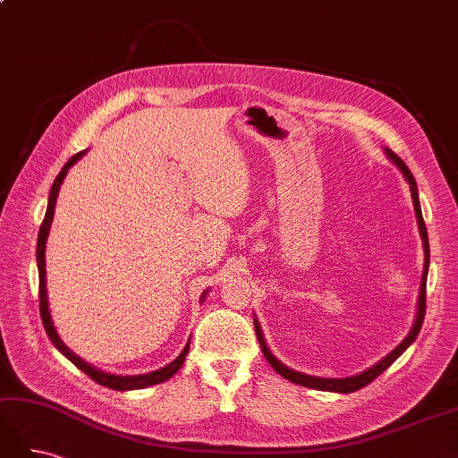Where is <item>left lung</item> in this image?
<instances>
[{"mask_svg":"<svg viewBox=\"0 0 458 458\" xmlns=\"http://www.w3.org/2000/svg\"><path fill=\"white\" fill-rule=\"evenodd\" d=\"M386 155L392 158V162L397 165V168L403 172L405 179L411 185V195H412V202H414V212H417V219H419V231H420V237L424 241V273H422V284H420V298H419V313H417V321H414V327L411 328L409 336L401 342L397 348L387 353L382 361H378L374 367H370L369 370L357 374V377H348V378H317V377H310V374H301V372H296L293 369L284 367L279 359H275L273 353L267 350L266 342H263V336H261V330H259V325L258 321H254V327H256V335H258V342H259V348L263 352V355H266L267 363L281 374L283 378L294 382V384H300V386H306V387H313V390H323V392H340V394H352V392H357L361 390V387H365L367 384H370L374 378H378L380 374L390 367L395 359L403 353L409 345L414 342V338L419 336V332L422 328V323H424V313H426V276H428V266H429V244H428V231H426V225H424V217H422V210H420V202H419V191H417V182H414V177L411 174V170L407 168V164L401 160L394 150L386 148Z\"/></svg>","mask_w":458,"mask_h":458,"instance_id":"obj_1","label":"left lung"}]
</instances>
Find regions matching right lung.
I'll return each instance as SVG.
<instances>
[{
    "label": "right lung",
    "instance_id": "right-lung-1",
    "mask_svg": "<svg viewBox=\"0 0 458 458\" xmlns=\"http://www.w3.org/2000/svg\"><path fill=\"white\" fill-rule=\"evenodd\" d=\"M86 155V150L78 152L71 160L64 164V168L59 172L57 179L53 182L51 192H49V202H47V212L44 221H41V227H39V234H38V250H36V259H38V273H39V315H41V323L46 327V332L49 340L53 342L55 348H57L68 361H72L81 372H86L91 380H95L97 384H101L105 387H110V390H140V387H147V386H155L160 384L164 380L172 378L174 374L182 369V365L185 363V355L189 352V344L185 345V350L179 353V357L175 361H172L170 365H165L164 369H158L155 372H148V374H137V377H116V374H106L99 369H95L88 363L81 361L78 355H74L71 350L66 348V345L61 342L59 335L55 332L53 321H51V315H49V308H47V290H46V241H47V234H49V227H51V221H53V214H55V206H57V197H59V189L63 179L68 172L71 165H74L81 157Z\"/></svg>",
    "mask_w": 458,
    "mask_h": 458
}]
</instances>
